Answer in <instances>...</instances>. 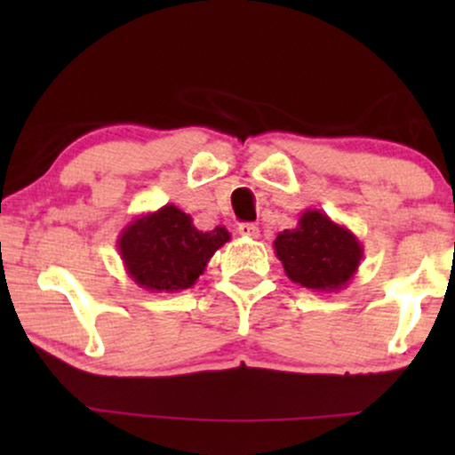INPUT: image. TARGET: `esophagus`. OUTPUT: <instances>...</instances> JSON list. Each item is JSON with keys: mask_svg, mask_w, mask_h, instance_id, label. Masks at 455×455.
<instances>
[{"mask_svg": "<svg viewBox=\"0 0 455 455\" xmlns=\"http://www.w3.org/2000/svg\"><path fill=\"white\" fill-rule=\"evenodd\" d=\"M238 234L244 235V238L257 240L259 235H260V229H259V226H254V223H240V226H238Z\"/></svg>", "mask_w": 455, "mask_h": 455, "instance_id": "obj_1", "label": "esophagus"}]
</instances>
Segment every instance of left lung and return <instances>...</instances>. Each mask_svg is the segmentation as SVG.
Wrapping results in <instances>:
<instances>
[{
    "label": "left lung",
    "instance_id": "left-lung-1",
    "mask_svg": "<svg viewBox=\"0 0 455 455\" xmlns=\"http://www.w3.org/2000/svg\"><path fill=\"white\" fill-rule=\"evenodd\" d=\"M285 275L313 291H339L356 275L364 248L346 226L319 209H307L296 228L273 240Z\"/></svg>",
    "mask_w": 455,
    "mask_h": 455
}]
</instances>
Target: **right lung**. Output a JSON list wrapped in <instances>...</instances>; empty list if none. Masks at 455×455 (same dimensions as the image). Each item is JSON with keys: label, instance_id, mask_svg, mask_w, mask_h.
<instances>
[{"label": "right lung", "instance_id": "add662e5", "mask_svg": "<svg viewBox=\"0 0 455 455\" xmlns=\"http://www.w3.org/2000/svg\"><path fill=\"white\" fill-rule=\"evenodd\" d=\"M229 242L226 228L201 232L192 217L176 204L134 217L117 238L126 273L151 291L188 290L207 269L209 260Z\"/></svg>", "mask_w": 455, "mask_h": 455}]
</instances>
